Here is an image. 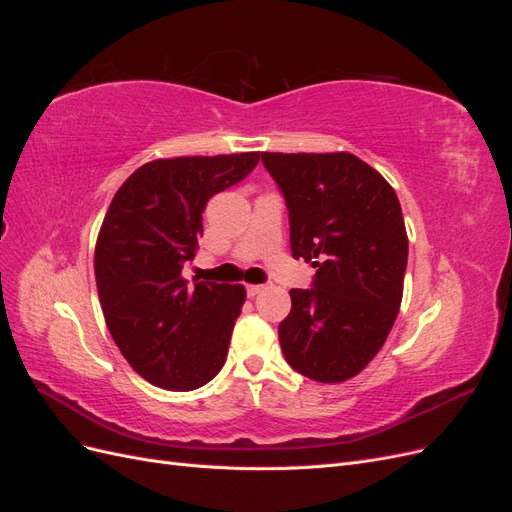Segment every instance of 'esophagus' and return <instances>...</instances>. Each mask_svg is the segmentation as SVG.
I'll list each match as a JSON object with an SVG mask.
<instances>
[{"mask_svg":"<svg viewBox=\"0 0 512 512\" xmlns=\"http://www.w3.org/2000/svg\"><path fill=\"white\" fill-rule=\"evenodd\" d=\"M262 290H265V284H250L245 288V292H247V297H256V294H260Z\"/></svg>","mask_w":512,"mask_h":512,"instance_id":"34e87169","label":"esophagus"}]
</instances>
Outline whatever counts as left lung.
<instances>
[{
	"label": "left lung",
	"instance_id": "obj_1",
	"mask_svg": "<svg viewBox=\"0 0 512 512\" xmlns=\"http://www.w3.org/2000/svg\"><path fill=\"white\" fill-rule=\"evenodd\" d=\"M290 222V250L316 267L280 322L288 365L344 382L374 359L404 294L408 235L399 198L352 153H262Z\"/></svg>",
	"mask_w": 512,
	"mask_h": 512
}]
</instances>
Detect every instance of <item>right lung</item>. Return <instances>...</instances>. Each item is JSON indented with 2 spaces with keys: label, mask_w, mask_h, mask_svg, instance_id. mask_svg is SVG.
Here are the masks:
<instances>
[{
  "label": "right lung",
  "mask_w": 512,
  "mask_h": 512,
  "mask_svg": "<svg viewBox=\"0 0 512 512\" xmlns=\"http://www.w3.org/2000/svg\"><path fill=\"white\" fill-rule=\"evenodd\" d=\"M260 153L173 158L141 166L117 190L96 245L106 327L138 376L194 391L222 369L245 288L183 280L209 198L243 181Z\"/></svg>",
  "instance_id": "add662e5"
}]
</instances>
